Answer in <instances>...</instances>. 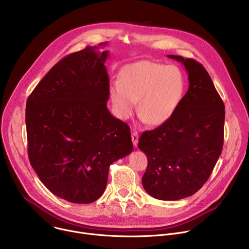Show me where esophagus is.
<instances>
[{
  "mask_svg": "<svg viewBox=\"0 0 249 249\" xmlns=\"http://www.w3.org/2000/svg\"><path fill=\"white\" fill-rule=\"evenodd\" d=\"M138 141H139V135L136 131H134L132 133V142H133V145L134 147H137V144H138Z\"/></svg>",
  "mask_w": 249,
  "mask_h": 249,
  "instance_id": "1",
  "label": "esophagus"
}]
</instances>
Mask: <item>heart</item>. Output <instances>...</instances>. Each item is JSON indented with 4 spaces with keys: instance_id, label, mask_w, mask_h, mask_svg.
Masks as SVG:
<instances>
[{
    "instance_id": "b5f03b06",
    "label": "heart",
    "mask_w": 249,
    "mask_h": 249,
    "mask_svg": "<svg viewBox=\"0 0 249 249\" xmlns=\"http://www.w3.org/2000/svg\"><path fill=\"white\" fill-rule=\"evenodd\" d=\"M184 89L185 80L179 68L143 60L123 68L120 82L110 83L108 93L120 119L132 116L138 100L141 120L161 125L179 106Z\"/></svg>"
}]
</instances>
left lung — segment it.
<instances>
[{
	"instance_id": "1",
	"label": "left lung",
	"mask_w": 249,
	"mask_h": 249,
	"mask_svg": "<svg viewBox=\"0 0 249 249\" xmlns=\"http://www.w3.org/2000/svg\"><path fill=\"white\" fill-rule=\"evenodd\" d=\"M167 57L184 66L189 88L166 122L142 134L138 148L148 159L144 189L156 199L175 201L196 193L216 165L224 144L225 105L200 63Z\"/></svg>"
}]
</instances>
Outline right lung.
I'll return each mask as SVG.
<instances>
[{"instance_id":"obj_1","label":"right lung","mask_w":249,"mask_h":249,"mask_svg":"<svg viewBox=\"0 0 249 249\" xmlns=\"http://www.w3.org/2000/svg\"><path fill=\"white\" fill-rule=\"evenodd\" d=\"M107 42L58 62L28 96V158L41 182L71 203L104 192L109 165L133 151L129 126L107 108Z\"/></svg>"}]
</instances>
